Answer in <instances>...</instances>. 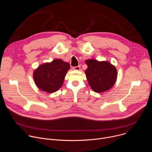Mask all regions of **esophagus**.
Returning a JSON list of instances; mask_svg holds the SVG:
<instances>
[{"label": "esophagus", "mask_w": 152, "mask_h": 152, "mask_svg": "<svg viewBox=\"0 0 152 152\" xmlns=\"http://www.w3.org/2000/svg\"><path fill=\"white\" fill-rule=\"evenodd\" d=\"M80 66H77V67H73V70H80Z\"/></svg>", "instance_id": "1"}]
</instances>
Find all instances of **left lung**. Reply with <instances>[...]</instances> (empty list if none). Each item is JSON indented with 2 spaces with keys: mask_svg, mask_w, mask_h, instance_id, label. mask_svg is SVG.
<instances>
[{
  "mask_svg": "<svg viewBox=\"0 0 152 152\" xmlns=\"http://www.w3.org/2000/svg\"><path fill=\"white\" fill-rule=\"evenodd\" d=\"M87 69L86 77L91 89L96 93H103L110 90L114 85L117 70L114 65L106 61H99L94 59L85 61Z\"/></svg>",
  "mask_w": 152,
  "mask_h": 152,
  "instance_id": "1",
  "label": "left lung"
}]
</instances>
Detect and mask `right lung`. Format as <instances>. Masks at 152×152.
Segmentation results:
<instances>
[{
	"mask_svg": "<svg viewBox=\"0 0 152 152\" xmlns=\"http://www.w3.org/2000/svg\"><path fill=\"white\" fill-rule=\"evenodd\" d=\"M70 69V64L61 59L41 64L34 72V82L40 90L48 93H55L62 86Z\"/></svg>",
	"mask_w": 152,
	"mask_h": 152,
	"instance_id": "right-lung-1",
	"label": "right lung"
}]
</instances>
